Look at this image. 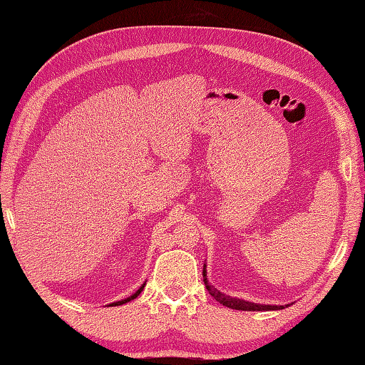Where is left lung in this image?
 I'll list each match as a JSON object with an SVG mask.
<instances>
[{
    "label": "left lung",
    "instance_id": "left-lung-1",
    "mask_svg": "<svg viewBox=\"0 0 365 365\" xmlns=\"http://www.w3.org/2000/svg\"><path fill=\"white\" fill-rule=\"evenodd\" d=\"M202 276H204V284L207 287L208 293L212 294V297L221 302L222 306L226 307H230V309H235V311H279V309H284V306H265V304H254V302H250V301H243V299H237V298H230L227 297V294H224L221 292H218L216 289H213V287L208 284L207 281V274H205V268L202 271Z\"/></svg>",
    "mask_w": 365,
    "mask_h": 365
}]
</instances>
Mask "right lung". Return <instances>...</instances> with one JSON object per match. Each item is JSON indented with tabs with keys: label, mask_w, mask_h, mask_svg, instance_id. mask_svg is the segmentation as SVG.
<instances>
[{
	"label": "right lung",
	"mask_w": 365,
	"mask_h": 365,
	"mask_svg": "<svg viewBox=\"0 0 365 365\" xmlns=\"http://www.w3.org/2000/svg\"><path fill=\"white\" fill-rule=\"evenodd\" d=\"M143 289H144V285H143V287H139V290H138L136 293H133V294H131V297H130V298H125V299H122V301H118V302H113V304H111V306H120V304H125V302H128V301H131V299H135V298L138 297V294L143 292Z\"/></svg>",
	"instance_id": "1"
}]
</instances>
